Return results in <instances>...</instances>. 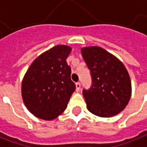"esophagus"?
<instances>
[{
    "label": "esophagus",
    "mask_w": 147,
    "mask_h": 147,
    "mask_svg": "<svg viewBox=\"0 0 147 147\" xmlns=\"http://www.w3.org/2000/svg\"><path fill=\"white\" fill-rule=\"evenodd\" d=\"M80 89V83L78 82V83L76 84V92H79Z\"/></svg>",
    "instance_id": "34e87169"
}]
</instances>
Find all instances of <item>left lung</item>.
I'll return each mask as SVG.
<instances>
[{
  "label": "left lung",
  "instance_id": "1",
  "mask_svg": "<svg viewBox=\"0 0 147 147\" xmlns=\"http://www.w3.org/2000/svg\"><path fill=\"white\" fill-rule=\"evenodd\" d=\"M91 71L92 84L83 90L88 111L100 117L118 114L128 105L132 92L131 81L122 62L100 47L81 48Z\"/></svg>",
  "mask_w": 147,
  "mask_h": 147
}]
</instances>
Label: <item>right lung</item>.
Segmentation results:
<instances>
[{"label":"right lung","mask_w":147,"mask_h":147,"mask_svg":"<svg viewBox=\"0 0 147 147\" xmlns=\"http://www.w3.org/2000/svg\"><path fill=\"white\" fill-rule=\"evenodd\" d=\"M71 47L57 45L33 61L22 82V96L27 109L45 121L55 119L66 109L76 89L67 58Z\"/></svg>","instance_id":"right-lung-1"}]
</instances>
